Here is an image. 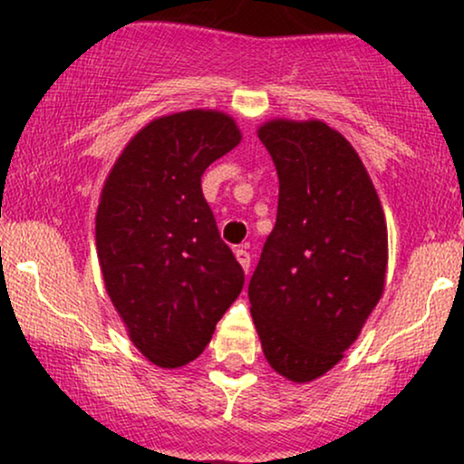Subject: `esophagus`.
<instances>
[{
	"mask_svg": "<svg viewBox=\"0 0 464 464\" xmlns=\"http://www.w3.org/2000/svg\"><path fill=\"white\" fill-rule=\"evenodd\" d=\"M236 257H237V262L242 264V268H244V273L248 275V270H250V253L246 248H236Z\"/></svg>",
	"mask_w": 464,
	"mask_h": 464,
	"instance_id": "esophagus-1",
	"label": "esophagus"
}]
</instances>
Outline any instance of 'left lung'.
Listing matches in <instances>:
<instances>
[{
	"mask_svg": "<svg viewBox=\"0 0 464 464\" xmlns=\"http://www.w3.org/2000/svg\"><path fill=\"white\" fill-rule=\"evenodd\" d=\"M279 177L273 233L248 284L266 360L292 382L340 362L384 292V211L358 152L323 121L259 129Z\"/></svg>",
	"mask_w": 464,
	"mask_h": 464,
	"instance_id": "left-lung-1",
	"label": "left lung"
}]
</instances>
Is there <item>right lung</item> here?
<instances>
[{"label": "right lung", "mask_w": 464, "mask_h": 464, "mask_svg": "<svg viewBox=\"0 0 464 464\" xmlns=\"http://www.w3.org/2000/svg\"><path fill=\"white\" fill-rule=\"evenodd\" d=\"M239 140L236 121L218 111L159 117L104 183L95 242L106 292L132 344L163 369L198 358L244 287L200 188Z\"/></svg>", "instance_id": "add662e5"}]
</instances>
